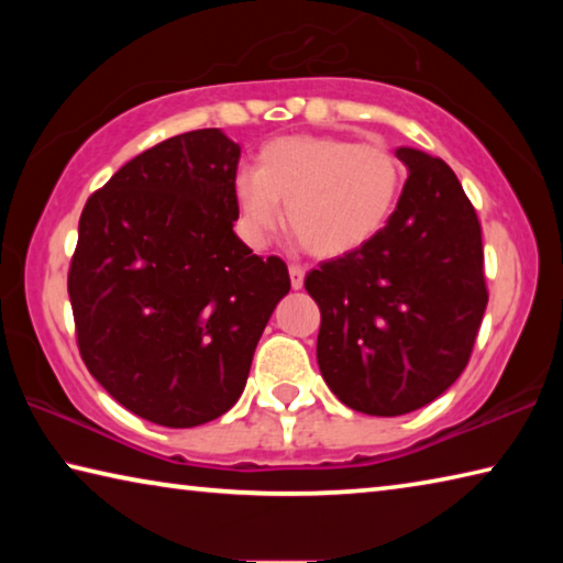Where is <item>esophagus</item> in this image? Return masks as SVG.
<instances>
[{
  "label": "esophagus",
  "mask_w": 563,
  "mask_h": 563,
  "mask_svg": "<svg viewBox=\"0 0 563 563\" xmlns=\"http://www.w3.org/2000/svg\"><path fill=\"white\" fill-rule=\"evenodd\" d=\"M290 285H292V290H300L302 288V283H305V271L300 268V265H290Z\"/></svg>",
  "instance_id": "34e87169"
}]
</instances>
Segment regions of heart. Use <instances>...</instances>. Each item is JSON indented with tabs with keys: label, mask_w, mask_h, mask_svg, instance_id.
Returning a JSON list of instances; mask_svg holds the SVG:
<instances>
[{
	"label": "heart",
	"mask_w": 563,
	"mask_h": 563,
	"mask_svg": "<svg viewBox=\"0 0 563 563\" xmlns=\"http://www.w3.org/2000/svg\"><path fill=\"white\" fill-rule=\"evenodd\" d=\"M402 161L383 141L355 144L345 136L273 139L261 166H241L233 178L238 225L253 245L285 218L305 251L340 258L389 223L402 190Z\"/></svg>",
	"instance_id": "obj_1"
}]
</instances>
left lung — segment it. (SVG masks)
Returning <instances> with one entry per match:
<instances>
[{"label":"left lung","mask_w":563,"mask_h":563,"mask_svg":"<svg viewBox=\"0 0 563 563\" xmlns=\"http://www.w3.org/2000/svg\"><path fill=\"white\" fill-rule=\"evenodd\" d=\"M395 154L409 176L383 233L305 275L322 379L375 417L415 412L454 385L489 300L482 225L460 178L424 151Z\"/></svg>","instance_id":"1"}]
</instances>
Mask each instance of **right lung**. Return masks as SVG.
Here are the masks:
<instances>
[{
	"label": "right lung",
	"instance_id": "1",
	"mask_svg": "<svg viewBox=\"0 0 563 563\" xmlns=\"http://www.w3.org/2000/svg\"><path fill=\"white\" fill-rule=\"evenodd\" d=\"M238 158L221 129L180 133L121 166L79 218L69 300L81 360L161 427L206 424L238 402L290 290L278 255L233 233Z\"/></svg>",
	"mask_w": 563,
	"mask_h": 563
}]
</instances>
